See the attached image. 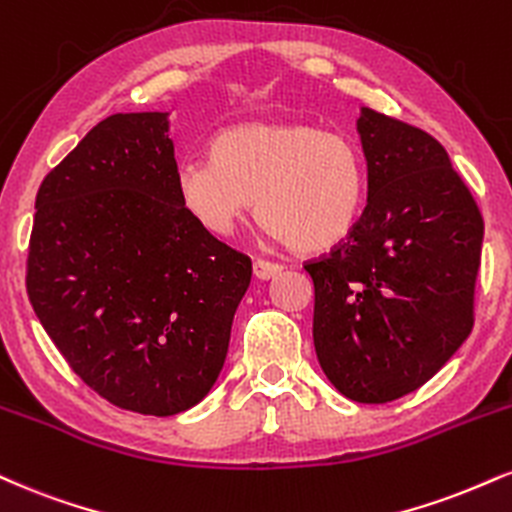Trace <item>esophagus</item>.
Returning a JSON list of instances; mask_svg holds the SVG:
<instances>
[{
  "label": "esophagus",
  "instance_id": "esophagus-1",
  "mask_svg": "<svg viewBox=\"0 0 512 512\" xmlns=\"http://www.w3.org/2000/svg\"><path fill=\"white\" fill-rule=\"evenodd\" d=\"M252 269H255V276L260 281H269V279H274L276 274L283 272L281 264L269 262V260H255V264H252Z\"/></svg>",
  "mask_w": 512,
  "mask_h": 512
}]
</instances>
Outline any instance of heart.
<instances>
[{
	"mask_svg": "<svg viewBox=\"0 0 512 512\" xmlns=\"http://www.w3.org/2000/svg\"><path fill=\"white\" fill-rule=\"evenodd\" d=\"M183 207L212 233H231L260 207L269 233L295 252L338 248L367 202V164L346 135L305 121H250L214 138L212 159L178 166Z\"/></svg>",
	"mask_w": 512,
	"mask_h": 512,
	"instance_id": "1",
	"label": "heart"
}]
</instances>
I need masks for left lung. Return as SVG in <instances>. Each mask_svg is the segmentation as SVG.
<instances>
[{"instance_id":"8db88e82","label":"left lung","mask_w":512,"mask_h":512,"mask_svg":"<svg viewBox=\"0 0 512 512\" xmlns=\"http://www.w3.org/2000/svg\"><path fill=\"white\" fill-rule=\"evenodd\" d=\"M367 205L315 283L317 360L338 393L389 403L420 389L472 331L484 221L439 140L360 107Z\"/></svg>"}]
</instances>
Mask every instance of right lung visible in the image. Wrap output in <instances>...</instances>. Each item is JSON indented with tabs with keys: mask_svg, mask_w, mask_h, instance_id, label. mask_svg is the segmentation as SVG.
Segmentation results:
<instances>
[{
	"mask_svg": "<svg viewBox=\"0 0 512 512\" xmlns=\"http://www.w3.org/2000/svg\"><path fill=\"white\" fill-rule=\"evenodd\" d=\"M169 112L112 114L35 197L28 298L109 403L169 417L219 379L252 262L183 207Z\"/></svg>",
	"mask_w": 512,
	"mask_h": 512,
	"instance_id": "obj_1",
	"label": "right lung"
}]
</instances>
